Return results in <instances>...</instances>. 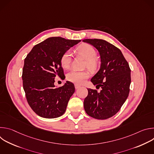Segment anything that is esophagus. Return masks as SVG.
Segmentation results:
<instances>
[{
    "mask_svg": "<svg viewBox=\"0 0 154 154\" xmlns=\"http://www.w3.org/2000/svg\"><path fill=\"white\" fill-rule=\"evenodd\" d=\"M75 88L77 90V89H79V88H80V85H77V84H75Z\"/></svg>",
    "mask_w": 154,
    "mask_h": 154,
    "instance_id": "34e87169",
    "label": "esophagus"
}]
</instances>
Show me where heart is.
Wrapping results in <instances>:
<instances>
[{"mask_svg":"<svg viewBox=\"0 0 154 154\" xmlns=\"http://www.w3.org/2000/svg\"><path fill=\"white\" fill-rule=\"evenodd\" d=\"M78 52L86 60L85 66L91 70H95L98 66L97 61V52L96 49L88 44H83L77 48ZM72 61V52L70 50L64 52L60 58V64L64 69L69 68ZM90 74L87 71H79L72 70L66 75L68 81L76 83L82 84L86 79L89 77Z\"/></svg>","mask_w":154,"mask_h":154,"instance_id":"heart-1","label":"heart"}]
</instances>
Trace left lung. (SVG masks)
Wrapping results in <instances>:
<instances>
[{
  "instance_id": "left-lung-1",
  "label": "left lung",
  "mask_w": 154,
  "mask_h": 154,
  "mask_svg": "<svg viewBox=\"0 0 154 154\" xmlns=\"http://www.w3.org/2000/svg\"><path fill=\"white\" fill-rule=\"evenodd\" d=\"M99 51L100 68L91 79L96 90L88 89L83 105L86 113L97 119H106L116 115L126 100L131 83L130 68L121 51L108 42L100 39H85Z\"/></svg>"
}]
</instances>
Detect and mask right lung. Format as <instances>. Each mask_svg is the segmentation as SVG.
<instances>
[{"label":"right lung","mask_w":154,"mask_h":154,"mask_svg":"<svg viewBox=\"0 0 154 154\" xmlns=\"http://www.w3.org/2000/svg\"><path fill=\"white\" fill-rule=\"evenodd\" d=\"M80 41L49 38L35 45L25 58L23 88L29 105L38 116L51 119L64 113L75 87L68 81L64 86H55V77L64 75L60 64L62 54Z\"/></svg>","instance_id":"right-lung-1"}]
</instances>
